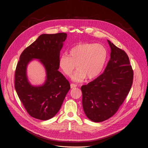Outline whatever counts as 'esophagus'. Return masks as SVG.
I'll return each instance as SVG.
<instances>
[{
  "label": "esophagus",
  "instance_id": "obj_1",
  "mask_svg": "<svg viewBox=\"0 0 148 148\" xmlns=\"http://www.w3.org/2000/svg\"><path fill=\"white\" fill-rule=\"evenodd\" d=\"M70 86H71V88H74L77 87V84H73V83H71V84H70Z\"/></svg>",
  "mask_w": 148,
  "mask_h": 148
}]
</instances>
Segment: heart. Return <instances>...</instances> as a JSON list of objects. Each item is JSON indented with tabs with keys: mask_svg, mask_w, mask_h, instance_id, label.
<instances>
[{
	"mask_svg": "<svg viewBox=\"0 0 148 148\" xmlns=\"http://www.w3.org/2000/svg\"><path fill=\"white\" fill-rule=\"evenodd\" d=\"M108 58V51L104 46L92 43H81L73 47L69 56L62 54L59 58V67L66 75L73 76L75 81L81 82L87 77L91 80L102 71Z\"/></svg>",
	"mask_w": 148,
	"mask_h": 148,
	"instance_id": "b5f03b06",
	"label": "heart"
}]
</instances>
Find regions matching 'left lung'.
Wrapping results in <instances>:
<instances>
[{
    "label": "left lung",
    "mask_w": 148,
    "mask_h": 148,
    "mask_svg": "<svg viewBox=\"0 0 148 148\" xmlns=\"http://www.w3.org/2000/svg\"><path fill=\"white\" fill-rule=\"evenodd\" d=\"M108 41L111 52L104 72L81 88L84 111L95 122L107 120L117 112L133 83L134 71L127 54Z\"/></svg>",
    "instance_id": "left-lung-1"
}]
</instances>
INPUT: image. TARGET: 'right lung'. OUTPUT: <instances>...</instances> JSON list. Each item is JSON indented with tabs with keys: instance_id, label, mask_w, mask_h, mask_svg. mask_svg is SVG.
<instances>
[{
	"instance_id": "obj_1",
	"label": "right lung",
	"mask_w": 148,
	"mask_h": 148,
	"mask_svg": "<svg viewBox=\"0 0 148 148\" xmlns=\"http://www.w3.org/2000/svg\"><path fill=\"white\" fill-rule=\"evenodd\" d=\"M67 34L40 35L21 54L14 75V88L27 113L32 117L47 120L60 110L70 89V84L59 69L60 51ZM38 59L46 69L47 79L43 86L34 87L28 82L26 75L28 63Z\"/></svg>"
}]
</instances>
